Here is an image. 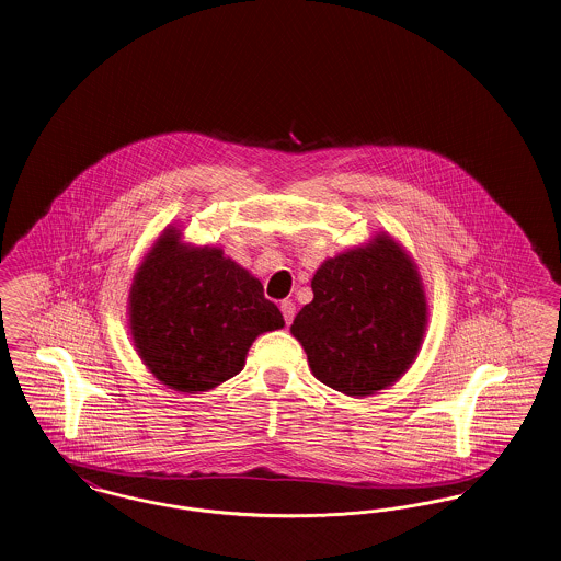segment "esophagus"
Masks as SVG:
<instances>
[{
  "mask_svg": "<svg viewBox=\"0 0 561 561\" xmlns=\"http://www.w3.org/2000/svg\"><path fill=\"white\" fill-rule=\"evenodd\" d=\"M280 312H283V317H285V323L291 324L295 317V304L291 299H283L280 301Z\"/></svg>",
  "mask_w": 561,
  "mask_h": 561,
  "instance_id": "obj_1",
  "label": "esophagus"
}]
</instances>
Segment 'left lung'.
<instances>
[{
    "instance_id": "1",
    "label": "left lung",
    "mask_w": 561,
    "mask_h": 561,
    "mask_svg": "<svg viewBox=\"0 0 561 561\" xmlns=\"http://www.w3.org/2000/svg\"><path fill=\"white\" fill-rule=\"evenodd\" d=\"M291 324L317 380L348 397L397 382L420 353L428 306L417 266L386 232L324 260Z\"/></svg>"
}]
</instances>
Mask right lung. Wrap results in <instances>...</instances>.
<instances>
[{
  "mask_svg": "<svg viewBox=\"0 0 561 561\" xmlns=\"http://www.w3.org/2000/svg\"><path fill=\"white\" fill-rule=\"evenodd\" d=\"M128 327L160 382L198 394L234 378L255 337L285 321L249 270L167 228L135 272Z\"/></svg>",
  "mask_w": 561,
  "mask_h": 561,
  "instance_id": "add662e5",
  "label": "right lung"
}]
</instances>
